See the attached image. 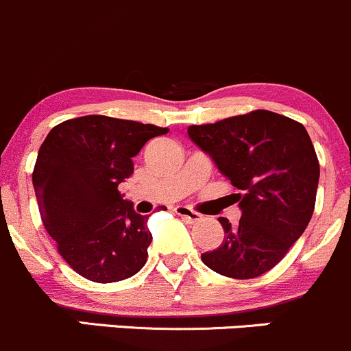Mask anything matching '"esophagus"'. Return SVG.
<instances>
[{
	"label": "esophagus",
	"mask_w": 351,
	"mask_h": 351,
	"mask_svg": "<svg viewBox=\"0 0 351 351\" xmlns=\"http://www.w3.org/2000/svg\"><path fill=\"white\" fill-rule=\"evenodd\" d=\"M174 213L177 216H180L182 219H186L187 223H197L202 219V216L199 215V213L193 211V209L187 208V206H176Z\"/></svg>",
	"instance_id": "1"
}]
</instances>
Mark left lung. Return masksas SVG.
I'll use <instances>...</instances> for the list:
<instances>
[{"mask_svg":"<svg viewBox=\"0 0 351 351\" xmlns=\"http://www.w3.org/2000/svg\"><path fill=\"white\" fill-rule=\"evenodd\" d=\"M187 135L240 193L241 218L223 243L201 255L204 265L231 279H254L276 267L304 233L314 211L319 162L301 123L256 110L193 125Z\"/></svg>","mask_w":351,"mask_h":351,"instance_id":"8db88e82","label":"left lung"}]
</instances>
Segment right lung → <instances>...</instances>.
<instances>
[{
	"mask_svg": "<svg viewBox=\"0 0 351 351\" xmlns=\"http://www.w3.org/2000/svg\"><path fill=\"white\" fill-rule=\"evenodd\" d=\"M169 130L89 114L53 126L35 162V196L47 233L69 265L93 282L135 276L147 262L149 216L133 209L118 186L132 158Z\"/></svg>",
	"mask_w": 351,
	"mask_h": 351,
	"instance_id": "obj_1",
	"label": "right lung"
}]
</instances>
